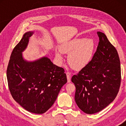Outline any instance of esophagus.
<instances>
[{"label": "esophagus", "instance_id": "esophagus-1", "mask_svg": "<svg viewBox=\"0 0 126 126\" xmlns=\"http://www.w3.org/2000/svg\"><path fill=\"white\" fill-rule=\"evenodd\" d=\"M66 74L67 79H68V82H70V76H71V73L69 72H67Z\"/></svg>", "mask_w": 126, "mask_h": 126}]
</instances>
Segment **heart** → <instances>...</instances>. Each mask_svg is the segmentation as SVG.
<instances>
[{
	"label": "heart",
	"mask_w": 126,
	"mask_h": 126,
	"mask_svg": "<svg viewBox=\"0 0 126 126\" xmlns=\"http://www.w3.org/2000/svg\"><path fill=\"white\" fill-rule=\"evenodd\" d=\"M95 47L93 39L84 38H75L62 47L61 51L63 53L69 54L68 63L72 68L81 69L87 66L92 60ZM60 51H56V57L59 61L63 60Z\"/></svg>",
	"instance_id": "1"
}]
</instances>
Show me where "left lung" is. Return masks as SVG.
I'll list each match as a JSON object with an SVG mask.
<instances>
[{
	"label": "left lung",
	"mask_w": 126,
	"mask_h": 126,
	"mask_svg": "<svg viewBox=\"0 0 126 126\" xmlns=\"http://www.w3.org/2000/svg\"><path fill=\"white\" fill-rule=\"evenodd\" d=\"M97 34L99 42L92 59L72 77L76 87V103L87 114L100 112L112 102L121 81L118 51L103 32Z\"/></svg>",
	"instance_id": "left-lung-1"
}]
</instances>
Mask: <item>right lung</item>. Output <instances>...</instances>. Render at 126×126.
<instances>
[{
	"label": "right lung",
	"instance_id": "obj_1",
	"mask_svg": "<svg viewBox=\"0 0 126 126\" xmlns=\"http://www.w3.org/2000/svg\"><path fill=\"white\" fill-rule=\"evenodd\" d=\"M33 32L24 35L13 49L7 70L8 87L13 99L26 110L42 114L47 111L67 82L63 68L47 57L27 61L22 56Z\"/></svg>",
	"mask_w": 126,
	"mask_h": 126
}]
</instances>
